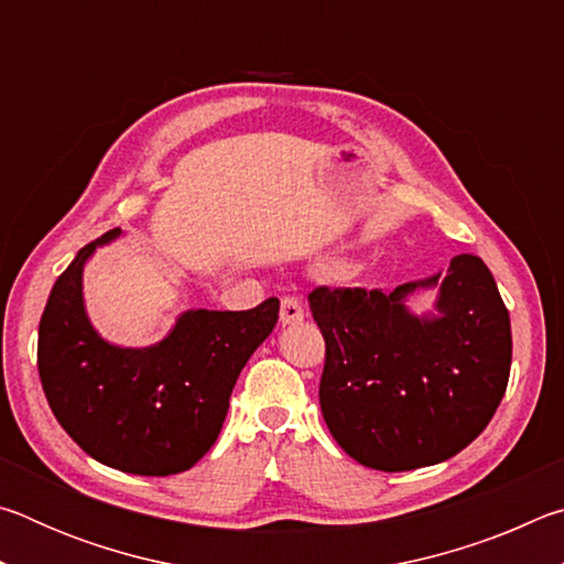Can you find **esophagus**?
<instances>
[{
    "mask_svg": "<svg viewBox=\"0 0 564 564\" xmlns=\"http://www.w3.org/2000/svg\"><path fill=\"white\" fill-rule=\"evenodd\" d=\"M305 316L303 303L295 299V295H283L281 299V323L283 326H293V323H301Z\"/></svg>",
    "mask_w": 564,
    "mask_h": 564,
    "instance_id": "1",
    "label": "esophagus"
}]
</instances>
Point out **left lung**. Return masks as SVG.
Returning <instances> with one entry per match:
<instances>
[{"label": "left lung", "instance_id": "1", "mask_svg": "<svg viewBox=\"0 0 564 564\" xmlns=\"http://www.w3.org/2000/svg\"><path fill=\"white\" fill-rule=\"evenodd\" d=\"M442 283L437 319L410 317L415 288ZM326 340L321 413L352 460L403 473L443 463L470 445L498 410L510 378V316L488 265L455 256L420 283L308 293Z\"/></svg>", "mask_w": 564, "mask_h": 564}]
</instances>
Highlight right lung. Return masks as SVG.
Instances as JSON below:
<instances>
[{"label": "right lung", "instance_id": "obj_1", "mask_svg": "<svg viewBox=\"0 0 564 564\" xmlns=\"http://www.w3.org/2000/svg\"><path fill=\"white\" fill-rule=\"evenodd\" d=\"M104 234L76 253L46 301L36 366L44 395L72 441L109 467L166 477L212 451L228 398L279 321V299L248 311H188L151 348H117L84 313L82 269Z\"/></svg>", "mask_w": 564, "mask_h": 564}]
</instances>
